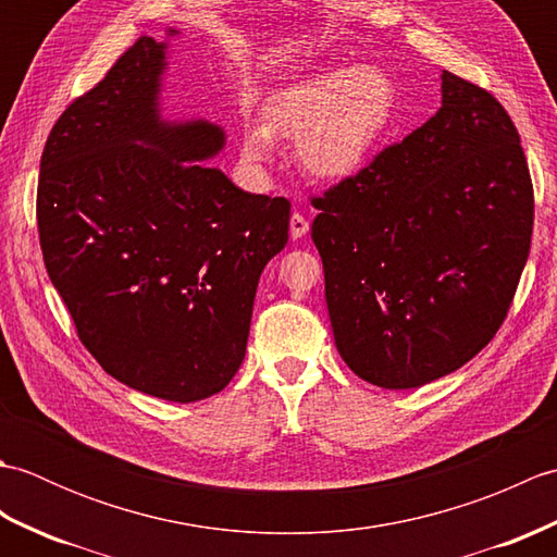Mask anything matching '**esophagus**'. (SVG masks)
Here are the masks:
<instances>
[{
	"instance_id": "obj_1",
	"label": "esophagus",
	"mask_w": 557,
	"mask_h": 557,
	"mask_svg": "<svg viewBox=\"0 0 557 557\" xmlns=\"http://www.w3.org/2000/svg\"><path fill=\"white\" fill-rule=\"evenodd\" d=\"M306 232H309V220L304 218V212L294 210L292 218H289V234H292V239H301V236H304Z\"/></svg>"
}]
</instances>
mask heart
Masks as SVG:
<instances>
[{
  "mask_svg": "<svg viewBox=\"0 0 557 557\" xmlns=\"http://www.w3.org/2000/svg\"><path fill=\"white\" fill-rule=\"evenodd\" d=\"M395 83L383 69L330 66L272 92L263 126H248L242 156L248 168L265 170L275 138H292L306 172L337 180L357 172L393 122Z\"/></svg>",
  "mask_w": 557,
  "mask_h": 557,
  "instance_id": "obj_1",
  "label": "heart"
}]
</instances>
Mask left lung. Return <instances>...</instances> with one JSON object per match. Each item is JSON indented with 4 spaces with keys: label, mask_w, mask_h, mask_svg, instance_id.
Masks as SVG:
<instances>
[{
    "label": "left lung",
    "mask_w": 557,
    "mask_h": 557,
    "mask_svg": "<svg viewBox=\"0 0 557 557\" xmlns=\"http://www.w3.org/2000/svg\"><path fill=\"white\" fill-rule=\"evenodd\" d=\"M443 108L311 196L335 345L377 387H421L488 345L534 232L519 134L493 92L443 71Z\"/></svg>",
    "instance_id": "left-lung-1"
}]
</instances>
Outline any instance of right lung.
I'll use <instances>...</instances> for the list:
<instances>
[{
    "mask_svg": "<svg viewBox=\"0 0 557 557\" xmlns=\"http://www.w3.org/2000/svg\"><path fill=\"white\" fill-rule=\"evenodd\" d=\"M164 45L140 38L59 116L42 150V260L83 342L116 381L198 401L239 371L258 277L289 239L285 196L198 162L208 122L158 114Z\"/></svg>",
    "mask_w": 557,
    "mask_h": 557,
    "instance_id": "add662e5",
    "label": "right lung"
}]
</instances>
